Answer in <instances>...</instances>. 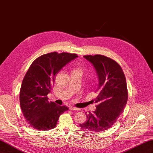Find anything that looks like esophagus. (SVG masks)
<instances>
[{"label": "esophagus", "mask_w": 153, "mask_h": 153, "mask_svg": "<svg viewBox=\"0 0 153 153\" xmlns=\"http://www.w3.org/2000/svg\"><path fill=\"white\" fill-rule=\"evenodd\" d=\"M69 110H76V111H78V110H79L80 109L74 107V106H69Z\"/></svg>", "instance_id": "obj_1"}]
</instances>
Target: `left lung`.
Masks as SVG:
<instances>
[{
    "label": "left lung",
    "instance_id": "8db88e82",
    "mask_svg": "<svg viewBox=\"0 0 153 153\" xmlns=\"http://www.w3.org/2000/svg\"><path fill=\"white\" fill-rule=\"evenodd\" d=\"M84 57L94 66L99 84L94 100L96 109L85 114L87 121L80 124L86 130L103 131L116 122L126 106L128 94L125 75L119 64L101 55H85Z\"/></svg>",
    "mask_w": 153,
    "mask_h": 153
}]
</instances>
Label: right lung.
Wrapping results in <instances>:
<instances>
[{
    "instance_id": "right-lung-1",
    "label": "right lung",
    "mask_w": 153,
    "mask_h": 153,
    "mask_svg": "<svg viewBox=\"0 0 153 153\" xmlns=\"http://www.w3.org/2000/svg\"><path fill=\"white\" fill-rule=\"evenodd\" d=\"M77 54L52 52L32 63L23 80L20 103L22 113L30 126L38 130H50L57 125L59 116L68 110L66 106L49 102L47 94L54 85L55 75Z\"/></svg>"
}]
</instances>
